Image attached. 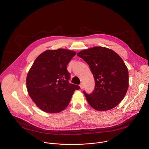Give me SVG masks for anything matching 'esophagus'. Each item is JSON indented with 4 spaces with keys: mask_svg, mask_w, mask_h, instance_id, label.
Wrapping results in <instances>:
<instances>
[{
    "mask_svg": "<svg viewBox=\"0 0 149 149\" xmlns=\"http://www.w3.org/2000/svg\"><path fill=\"white\" fill-rule=\"evenodd\" d=\"M79 86H80L81 89H83V88H84V86H83V84H81L79 85Z\"/></svg>",
    "mask_w": 149,
    "mask_h": 149,
    "instance_id": "1",
    "label": "esophagus"
}]
</instances>
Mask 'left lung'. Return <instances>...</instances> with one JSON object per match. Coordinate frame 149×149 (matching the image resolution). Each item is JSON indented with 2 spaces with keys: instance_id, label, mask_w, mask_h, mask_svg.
I'll use <instances>...</instances> for the list:
<instances>
[{
  "instance_id": "1",
  "label": "left lung",
  "mask_w": 149,
  "mask_h": 149,
  "mask_svg": "<svg viewBox=\"0 0 149 149\" xmlns=\"http://www.w3.org/2000/svg\"><path fill=\"white\" fill-rule=\"evenodd\" d=\"M77 55L90 67L95 80L94 91L83 93L89 104L98 111L113 109L124 98L129 87V72L121 58L102 47L79 52Z\"/></svg>"
}]
</instances>
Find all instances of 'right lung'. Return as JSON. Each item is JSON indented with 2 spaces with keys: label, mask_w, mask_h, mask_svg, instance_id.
<instances>
[{
  "label": "right lung",
  "mask_w": 149,
  "mask_h": 149,
  "mask_svg": "<svg viewBox=\"0 0 149 149\" xmlns=\"http://www.w3.org/2000/svg\"><path fill=\"white\" fill-rule=\"evenodd\" d=\"M76 53L58 49L39 55L28 72V94L42 111L59 113L69 104L74 92L80 87L69 82L70 74L67 66Z\"/></svg>",
  "instance_id": "1"
}]
</instances>
